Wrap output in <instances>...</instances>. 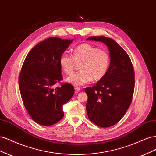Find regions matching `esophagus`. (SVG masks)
<instances>
[{
  "label": "esophagus",
  "instance_id": "esophagus-1",
  "mask_svg": "<svg viewBox=\"0 0 156 156\" xmlns=\"http://www.w3.org/2000/svg\"><path fill=\"white\" fill-rule=\"evenodd\" d=\"M80 90H81V88H80L79 87H75V92H76V93H77L79 91H80Z\"/></svg>",
  "mask_w": 156,
  "mask_h": 156
}]
</instances>
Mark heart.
<instances>
[{
    "label": "heart",
    "mask_w": 156,
    "mask_h": 156,
    "mask_svg": "<svg viewBox=\"0 0 156 156\" xmlns=\"http://www.w3.org/2000/svg\"><path fill=\"white\" fill-rule=\"evenodd\" d=\"M110 61V55L107 50L84 43L75 47L72 56L63 53L59 58V64L65 73L71 74L76 62H81V70L67 78L68 82L79 87L89 83L93 79L96 81L102 79L108 72Z\"/></svg>",
    "instance_id": "obj_1"
}]
</instances>
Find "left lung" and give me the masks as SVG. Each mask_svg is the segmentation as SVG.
I'll return each instance as SVG.
<instances>
[{
	"mask_svg": "<svg viewBox=\"0 0 156 156\" xmlns=\"http://www.w3.org/2000/svg\"><path fill=\"white\" fill-rule=\"evenodd\" d=\"M87 40L102 41L110 51L111 63L105 76L92 87L84 88L89 120L101 127L118 123L129 107L135 88V72L126 52L111 38L91 36Z\"/></svg>",
	"mask_w": 156,
	"mask_h": 156,
	"instance_id": "obj_1",
	"label": "left lung"
}]
</instances>
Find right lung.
<instances>
[{
	"mask_svg": "<svg viewBox=\"0 0 156 156\" xmlns=\"http://www.w3.org/2000/svg\"><path fill=\"white\" fill-rule=\"evenodd\" d=\"M73 40L51 37L33 48L25 59L19 76L23 104L32 119L44 126L55 124L64 116L62 106L74 94L63 79L59 58ZM58 83L55 88L54 85Z\"/></svg>",
	"mask_w": 156,
	"mask_h": 156,
	"instance_id": "add662e5",
	"label": "right lung"
}]
</instances>
